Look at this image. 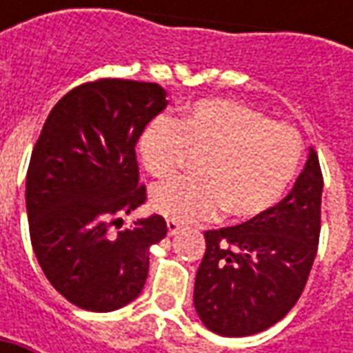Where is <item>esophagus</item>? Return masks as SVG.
Instances as JSON below:
<instances>
[{
	"label": "esophagus",
	"mask_w": 353,
	"mask_h": 353,
	"mask_svg": "<svg viewBox=\"0 0 353 353\" xmlns=\"http://www.w3.org/2000/svg\"><path fill=\"white\" fill-rule=\"evenodd\" d=\"M167 230H169V236H176L183 230V225L179 224L176 220H167Z\"/></svg>",
	"instance_id": "1"
}]
</instances>
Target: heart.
Wrapping results in <instances>:
<instances>
[{"label":"heart","mask_w":353,"mask_h":353,"mask_svg":"<svg viewBox=\"0 0 353 353\" xmlns=\"http://www.w3.org/2000/svg\"><path fill=\"white\" fill-rule=\"evenodd\" d=\"M143 169L169 179L190 159L202 181H169L149 194L151 208L170 220H210L228 210L236 220L263 218L289 190L303 157L296 129L232 100H198L181 119L155 117L139 135Z\"/></svg>","instance_id":"obj_1"}]
</instances>
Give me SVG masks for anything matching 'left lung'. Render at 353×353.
<instances>
[{
	"instance_id": "left-lung-1",
	"label": "left lung",
	"mask_w": 353,
	"mask_h": 353,
	"mask_svg": "<svg viewBox=\"0 0 353 353\" xmlns=\"http://www.w3.org/2000/svg\"><path fill=\"white\" fill-rule=\"evenodd\" d=\"M322 184L310 149L292 190L269 214L204 232L194 308L208 330L228 338L263 332L296 305L319 248Z\"/></svg>"
}]
</instances>
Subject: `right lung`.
Returning <instances> with one entry per match:
<instances>
[{
    "instance_id": "1",
    "label": "right lung",
    "mask_w": 353,
    "mask_h": 353,
    "mask_svg": "<svg viewBox=\"0 0 353 353\" xmlns=\"http://www.w3.org/2000/svg\"><path fill=\"white\" fill-rule=\"evenodd\" d=\"M167 103L159 84L102 78L62 96L34 143L25 188L34 257L84 310L112 312L137 299L149 250L167 236L159 214L112 228L145 202L135 145Z\"/></svg>"
}]
</instances>
